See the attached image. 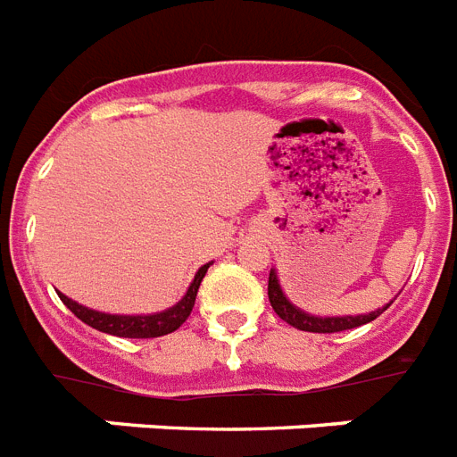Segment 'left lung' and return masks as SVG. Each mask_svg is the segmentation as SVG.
<instances>
[{
    "mask_svg": "<svg viewBox=\"0 0 457 457\" xmlns=\"http://www.w3.org/2000/svg\"><path fill=\"white\" fill-rule=\"evenodd\" d=\"M269 302H271L273 312L278 313L280 319L290 323L292 328L304 332H342V330H352V328L366 326L370 320H375L379 313L385 312L386 306L378 309V312L370 313H361V316H312V313L302 312L299 306H295L290 299L286 297V292L280 287L278 276L271 269L269 273Z\"/></svg>",
    "mask_w": 457,
    "mask_h": 457,
    "instance_id": "left-lung-1",
    "label": "left lung"
}]
</instances>
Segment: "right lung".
<instances>
[{
    "label": "right lung",
    "mask_w": 457,
    "mask_h": 457,
    "mask_svg": "<svg viewBox=\"0 0 457 457\" xmlns=\"http://www.w3.org/2000/svg\"><path fill=\"white\" fill-rule=\"evenodd\" d=\"M207 269H210V264L200 266L191 287L186 290V295L179 299L177 304L160 313H148V316H118V313L94 312L89 306H82L78 304V302H72L71 297H65L63 292H58V297H61V302H63L82 323L96 328V330L101 332L134 339L160 337V335H170V332H174L177 328H181V323L191 316L193 304H195V295H198V287L200 283H203V278H205Z\"/></svg>",
    "instance_id": "right-lung-1"
}]
</instances>
